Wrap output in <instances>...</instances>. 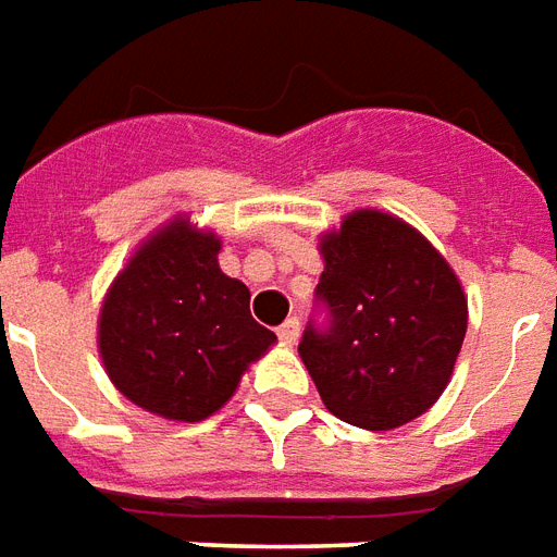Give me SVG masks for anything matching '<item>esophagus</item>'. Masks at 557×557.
Instances as JSON below:
<instances>
[{
  "label": "esophagus",
  "instance_id": "esophagus-1",
  "mask_svg": "<svg viewBox=\"0 0 557 557\" xmlns=\"http://www.w3.org/2000/svg\"><path fill=\"white\" fill-rule=\"evenodd\" d=\"M277 336H280V342H283V345H295V342H298V336H300L298 319L286 321V324H283V327L277 331Z\"/></svg>",
  "mask_w": 557,
  "mask_h": 557
}]
</instances>
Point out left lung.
I'll return each mask as SVG.
<instances>
[{"instance_id":"left-lung-1","label":"left lung","mask_w":557,"mask_h":557,"mask_svg":"<svg viewBox=\"0 0 557 557\" xmlns=\"http://www.w3.org/2000/svg\"><path fill=\"white\" fill-rule=\"evenodd\" d=\"M315 300L298 354L321 401L366 431L413 422L448 386L467 336V295L446 259L401 218L357 209L321 236Z\"/></svg>"}]
</instances>
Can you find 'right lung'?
I'll return each instance as SVG.
<instances>
[{
	"label": "right lung",
	"instance_id": "1",
	"mask_svg": "<svg viewBox=\"0 0 557 557\" xmlns=\"http://www.w3.org/2000/svg\"><path fill=\"white\" fill-rule=\"evenodd\" d=\"M221 238L174 218L111 283L100 357L132 405L200 422L233 398L247 366L277 342L250 315V292L218 265Z\"/></svg>",
	"mask_w": 557,
	"mask_h": 557
}]
</instances>
